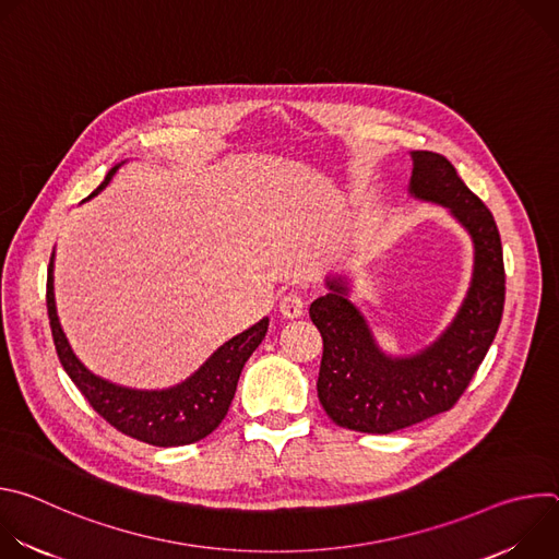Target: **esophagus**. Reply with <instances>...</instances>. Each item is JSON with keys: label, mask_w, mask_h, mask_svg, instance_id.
Masks as SVG:
<instances>
[{"label": "esophagus", "mask_w": 559, "mask_h": 559, "mask_svg": "<svg viewBox=\"0 0 559 559\" xmlns=\"http://www.w3.org/2000/svg\"><path fill=\"white\" fill-rule=\"evenodd\" d=\"M302 311H305V300H302L300 292L289 289V292L281 298V313H283L285 318H298V316H302Z\"/></svg>", "instance_id": "34e87169"}]
</instances>
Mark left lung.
<instances>
[{
	"instance_id": "left-lung-1",
	"label": "left lung",
	"mask_w": 559,
	"mask_h": 559,
	"mask_svg": "<svg viewBox=\"0 0 559 559\" xmlns=\"http://www.w3.org/2000/svg\"><path fill=\"white\" fill-rule=\"evenodd\" d=\"M412 197L447 207L473 238V278L451 325L414 356H386L365 316L347 298V278H328L330 292L309 307L323 336L318 401L345 429L391 433L449 412L483 365L504 311V259L489 207L457 177L442 154L412 152Z\"/></svg>"
}]
</instances>
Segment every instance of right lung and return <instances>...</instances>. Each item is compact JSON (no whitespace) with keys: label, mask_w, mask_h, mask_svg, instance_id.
<instances>
[{"label":"right lung","mask_w":559,"mask_h":559,"mask_svg":"<svg viewBox=\"0 0 559 559\" xmlns=\"http://www.w3.org/2000/svg\"><path fill=\"white\" fill-rule=\"evenodd\" d=\"M121 166L123 162L106 175L104 183L88 199L99 194ZM52 257L46 281V307L55 349L61 367L76 384V389L84 393L91 407L117 431L152 447H181L210 436L227 416L243 365L265 338L270 325L267 318L221 345L199 367V371H194L177 386L154 391L121 386L95 376L72 354L57 318L52 292Z\"/></svg>","instance_id":"1"}]
</instances>
